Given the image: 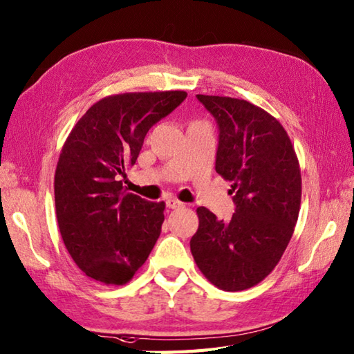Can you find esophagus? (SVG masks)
I'll return each instance as SVG.
<instances>
[{"label":"esophagus","instance_id":"34e87169","mask_svg":"<svg viewBox=\"0 0 354 354\" xmlns=\"http://www.w3.org/2000/svg\"><path fill=\"white\" fill-rule=\"evenodd\" d=\"M167 206L169 209H182V207H185V203H182V201L177 200V198H168L167 200Z\"/></svg>","mask_w":354,"mask_h":354}]
</instances>
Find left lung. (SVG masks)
I'll use <instances>...</instances> for the list:
<instances>
[{
    "mask_svg": "<svg viewBox=\"0 0 354 354\" xmlns=\"http://www.w3.org/2000/svg\"><path fill=\"white\" fill-rule=\"evenodd\" d=\"M197 98L215 116V169L232 183L230 221L198 207L191 253L203 276L223 290H243L268 276L292 238L301 203V172L294 145L276 118L245 100Z\"/></svg>",
    "mask_w": 354,
    "mask_h": 354,
    "instance_id": "8db88e82",
    "label": "left lung"
}]
</instances>
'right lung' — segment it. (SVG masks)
<instances>
[{"instance_id": "right-lung-1", "label": "right lung", "mask_w": 354, "mask_h": 354, "mask_svg": "<svg viewBox=\"0 0 354 354\" xmlns=\"http://www.w3.org/2000/svg\"><path fill=\"white\" fill-rule=\"evenodd\" d=\"M185 91L109 95L88 109L68 135L54 176L59 230L86 276L125 285L150 256L165 203L125 191L145 135L182 103Z\"/></svg>"}]
</instances>
